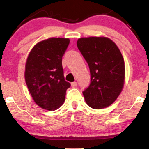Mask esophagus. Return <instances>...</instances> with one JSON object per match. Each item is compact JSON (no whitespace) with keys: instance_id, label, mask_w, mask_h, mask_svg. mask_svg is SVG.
<instances>
[{"instance_id":"obj_1","label":"esophagus","mask_w":149,"mask_h":149,"mask_svg":"<svg viewBox=\"0 0 149 149\" xmlns=\"http://www.w3.org/2000/svg\"><path fill=\"white\" fill-rule=\"evenodd\" d=\"M71 86H72L73 88L76 87L77 86V82H73V83H71Z\"/></svg>"}]
</instances>
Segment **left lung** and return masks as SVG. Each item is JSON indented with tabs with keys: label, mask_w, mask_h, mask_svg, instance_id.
I'll return each instance as SVG.
<instances>
[{
	"label": "left lung",
	"mask_w": 149,
	"mask_h": 149,
	"mask_svg": "<svg viewBox=\"0 0 149 149\" xmlns=\"http://www.w3.org/2000/svg\"><path fill=\"white\" fill-rule=\"evenodd\" d=\"M78 48L90 68L91 82L83 92L92 109H100L115 102L123 88L125 62L117 45L106 37L81 38Z\"/></svg>",
	"instance_id": "left-lung-1"
}]
</instances>
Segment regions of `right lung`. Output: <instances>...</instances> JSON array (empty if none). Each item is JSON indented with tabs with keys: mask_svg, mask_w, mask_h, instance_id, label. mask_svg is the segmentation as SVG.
Masks as SVG:
<instances>
[{
	"mask_svg": "<svg viewBox=\"0 0 149 149\" xmlns=\"http://www.w3.org/2000/svg\"><path fill=\"white\" fill-rule=\"evenodd\" d=\"M69 38H50L31 49L25 66V80L34 102L42 109L56 110L65 100L71 84L64 79L62 57Z\"/></svg>",
	"mask_w": 149,
	"mask_h": 149,
	"instance_id": "obj_1",
	"label": "right lung"
}]
</instances>
